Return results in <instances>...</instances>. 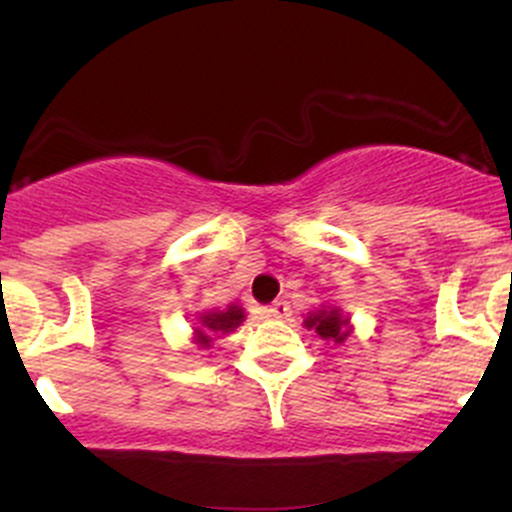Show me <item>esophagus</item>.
<instances>
[{
    "label": "esophagus",
    "instance_id": "obj_1",
    "mask_svg": "<svg viewBox=\"0 0 512 512\" xmlns=\"http://www.w3.org/2000/svg\"><path fill=\"white\" fill-rule=\"evenodd\" d=\"M269 316H274V319H289L291 316L289 301H284V299L274 301V304L269 306Z\"/></svg>",
    "mask_w": 512,
    "mask_h": 512
}]
</instances>
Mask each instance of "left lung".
<instances>
[{
  "label": "left lung",
  "mask_w": 512,
  "mask_h": 512,
  "mask_svg": "<svg viewBox=\"0 0 512 512\" xmlns=\"http://www.w3.org/2000/svg\"><path fill=\"white\" fill-rule=\"evenodd\" d=\"M304 326L319 339H324L326 344H344L349 334L354 332L349 314H344L337 304H321L319 309L309 311Z\"/></svg>",
  "instance_id": "8db88e82"
}]
</instances>
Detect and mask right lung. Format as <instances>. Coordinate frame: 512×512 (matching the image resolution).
I'll use <instances>...</instances> for the list:
<instances>
[{
  "mask_svg": "<svg viewBox=\"0 0 512 512\" xmlns=\"http://www.w3.org/2000/svg\"><path fill=\"white\" fill-rule=\"evenodd\" d=\"M243 321H246V311L238 304L226 306V309L201 311L196 314V326H193V344H198L201 349H211L218 337L236 332Z\"/></svg>",
  "mask_w": 512,
  "mask_h": 512,
  "instance_id": "obj_1",
  "label": "right lung"
}]
</instances>
